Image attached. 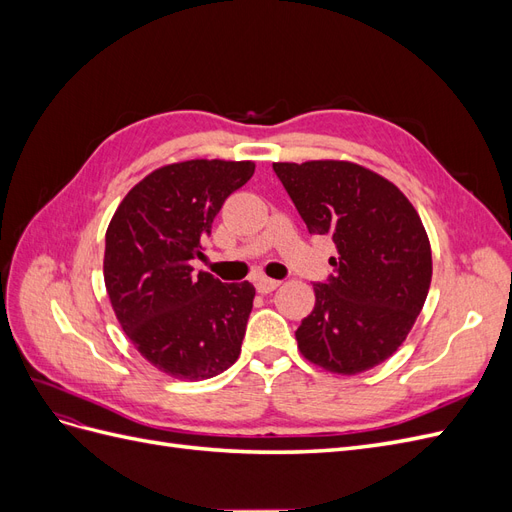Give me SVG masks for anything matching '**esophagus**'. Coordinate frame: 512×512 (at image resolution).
I'll return each mask as SVG.
<instances>
[{
	"instance_id": "1",
	"label": "esophagus",
	"mask_w": 512,
	"mask_h": 512,
	"mask_svg": "<svg viewBox=\"0 0 512 512\" xmlns=\"http://www.w3.org/2000/svg\"><path fill=\"white\" fill-rule=\"evenodd\" d=\"M254 284H256V290H258L260 294H269V292H273L277 286H280V282H277V280H269V277H258V280H256Z\"/></svg>"
}]
</instances>
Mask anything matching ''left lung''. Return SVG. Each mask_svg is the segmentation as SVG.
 Masks as SVG:
<instances>
[{"instance_id": "8db88e82", "label": "left lung", "mask_w": 512, "mask_h": 512, "mask_svg": "<svg viewBox=\"0 0 512 512\" xmlns=\"http://www.w3.org/2000/svg\"><path fill=\"white\" fill-rule=\"evenodd\" d=\"M309 235L337 247L333 275L314 284V312L297 329L307 361L354 376L404 344L431 284V247L397 185L352 162H277Z\"/></svg>"}]
</instances>
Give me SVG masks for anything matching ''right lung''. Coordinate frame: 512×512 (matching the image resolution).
Wrapping results in <instances>:
<instances>
[{
  "instance_id": "1",
  "label": "right lung",
  "mask_w": 512,
  "mask_h": 512,
  "mask_svg": "<svg viewBox=\"0 0 512 512\" xmlns=\"http://www.w3.org/2000/svg\"><path fill=\"white\" fill-rule=\"evenodd\" d=\"M254 168L226 160L162 166L134 185L108 224L104 284L115 316L134 348L173 378H213L239 359L256 290L194 273L192 260Z\"/></svg>"
}]
</instances>
